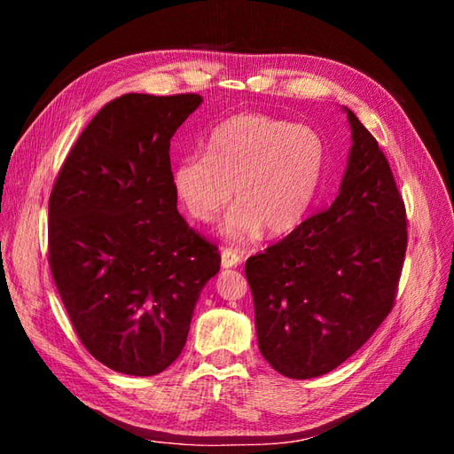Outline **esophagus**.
<instances>
[{
	"mask_svg": "<svg viewBox=\"0 0 454 454\" xmlns=\"http://www.w3.org/2000/svg\"><path fill=\"white\" fill-rule=\"evenodd\" d=\"M240 261H242L240 252L232 250V248H223V250H222V265H223L225 269L240 265Z\"/></svg>",
	"mask_w": 454,
	"mask_h": 454,
	"instance_id": "1",
	"label": "esophagus"
}]
</instances>
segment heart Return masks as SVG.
Wrapping results in <instances>:
<instances>
[{
    "label": "heart",
    "mask_w": 454,
    "mask_h": 454,
    "mask_svg": "<svg viewBox=\"0 0 454 454\" xmlns=\"http://www.w3.org/2000/svg\"><path fill=\"white\" fill-rule=\"evenodd\" d=\"M208 153L187 155L172 170L174 195L199 223H210L232 199L222 225L232 240L265 227L287 235L305 222L325 172V144L310 127L263 114L222 122L206 144Z\"/></svg>",
    "instance_id": "b5f03b06"
}]
</instances>
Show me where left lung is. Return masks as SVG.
Here are the masks:
<instances>
[{"instance_id":"left-lung-1","label":"left lung","mask_w":454,"mask_h":454,"mask_svg":"<svg viewBox=\"0 0 454 454\" xmlns=\"http://www.w3.org/2000/svg\"><path fill=\"white\" fill-rule=\"evenodd\" d=\"M352 149L337 199L246 261L259 350L312 379L362 348L395 303L407 214L375 136L348 109Z\"/></svg>"}]
</instances>
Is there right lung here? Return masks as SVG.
<instances>
[{"instance_id": "obj_1", "label": "right lung", "mask_w": 454, "mask_h": 454, "mask_svg": "<svg viewBox=\"0 0 454 454\" xmlns=\"http://www.w3.org/2000/svg\"><path fill=\"white\" fill-rule=\"evenodd\" d=\"M199 94H122L81 132L49 197V265L79 340L119 373L182 354L217 246L177 212L170 140Z\"/></svg>"}]
</instances>
